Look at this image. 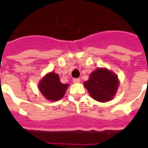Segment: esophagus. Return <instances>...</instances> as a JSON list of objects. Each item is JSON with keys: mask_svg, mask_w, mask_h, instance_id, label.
<instances>
[{"mask_svg": "<svg viewBox=\"0 0 148 148\" xmlns=\"http://www.w3.org/2000/svg\"><path fill=\"white\" fill-rule=\"evenodd\" d=\"M73 82H74V83H79V82H80V79H79V78H74V79H73Z\"/></svg>", "mask_w": 148, "mask_h": 148, "instance_id": "1", "label": "esophagus"}]
</instances>
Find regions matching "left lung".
Listing matches in <instances>:
<instances>
[{"instance_id":"left-lung-1","label":"left lung","mask_w":148,"mask_h":148,"mask_svg":"<svg viewBox=\"0 0 148 148\" xmlns=\"http://www.w3.org/2000/svg\"><path fill=\"white\" fill-rule=\"evenodd\" d=\"M84 86L93 98L100 102L110 101L118 88L116 74L106 68H97L90 74Z\"/></svg>"}]
</instances>
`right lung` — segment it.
Instances as JSON below:
<instances>
[{"instance_id": "right-lung-1", "label": "right lung", "mask_w": 148, "mask_h": 148, "mask_svg": "<svg viewBox=\"0 0 148 148\" xmlns=\"http://www.w3.org/2000/svg\"><path fill=\"white\" fill-rule=\"evenodd\" d=\"M67 84L60 81L58 74L51 72L40 81L39 89L42 95L48 100L56 101L62 98L67 90Z\"/></svg>"}]
</instances>
